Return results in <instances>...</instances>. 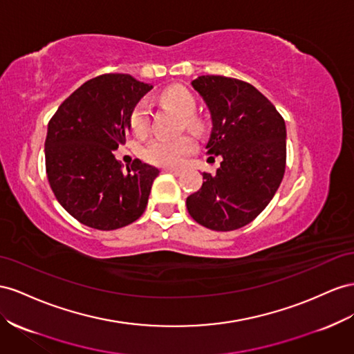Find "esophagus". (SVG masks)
Segmentation results:
<instances>
[{"label": "esophagus", "instance_id": "esophagus-1", "mask_svg": "<svg viewBox=\"0 0 354 354\" xmlns=\"http://www.w3.org/2000/svg\"><path fill=\"white\" fill-rule=\"evenodd\" d=\"M164 171H165V173H171V174H174V176H180L181 174V171L178 168H164Z\"/></svg>", "mask_w": 354, "mask_h": 354}]
</instances>
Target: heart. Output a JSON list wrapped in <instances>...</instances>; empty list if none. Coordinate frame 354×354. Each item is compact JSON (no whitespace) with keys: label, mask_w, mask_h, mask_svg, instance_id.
I'll use <instances>...</instances> for the list:
<instances>
[{"label":"heart","mask_w":354,"mask_h":354,"mask_svg":"<svg viewBox=\"0 0 354 354\" xmlns=\"http://www.w3.org/2000/svg\"><path fill=\"white\" fill-rule=\"evenodd\" d=\"M160 100L168 107L174 109L183 116L185 127L194 132L203 131V123L194 116L196 110V100L183 86H169L160 95ZM149 109L145 101H140L133 107L129 116L131 129L136 133H142L147 129ZM196 149V142L192 137L181 136L177 138H153L142 147L141 156L149 164L158 167H177Z\"/></svg>","instance_id":"b5f03b06"}]
</instances>
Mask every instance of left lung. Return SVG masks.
<instances>
[{"instance_id":"obj_1","label":"left lung","mask_w":354,"mask_h":354,"mask_svg":"<svg viewBox=\"0 0 354 354\" xmlns=\"http://www.w3.org/2000/svg\"><path fill=\"white\" fill-rule=\"evenodd\" d=\"M212 114L207 153L222 156L216 174L187 196L195 222L234 231L259 216L279 189L286 169V125L272 102L250 83L225 75L192 82ZM214 159L213 156H209Z\"/></svg>"}]
</instances>
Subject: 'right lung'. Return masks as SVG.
<instances>
[{"instance_id": "right-lung-1", "label": "right lung", "mask_w": 354, "mask_h": 354, "mask_svg": "<svg viewBox=\"0 0 354 354\" xmlns=\"http://www.w3.org/2000/svg\"><path fill=\"white\" fill-rule=\"evenodd\" d=\"M151 88L129 74L98 75L75 89L47 125V180L80 223L113 231L145 213L159 169L136 159L123 173L114 150L127 142L131 113Z\"/></svg>"}]
</instances>
